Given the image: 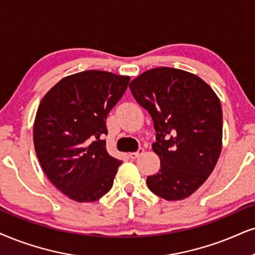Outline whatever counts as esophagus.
Wrapping results in <instances>:
<instances>
[{
    "instance_id": "34e87169",
    "label": "esophagus",
    "mask_w": 255,
    "mask_h": 255,
    "mask_svg": "<svg viewBox=\"0 0 255 255\" xmlns=\"http://www.w3.org/2000/svg\"><path fill=\"white\" fill-rule=\"evenodd\" d=\"M143 152H144L143 147H139V149H138L136 152H130V153H128V156H130L132 159H134V158H137V157L139 156V155H142Z\"/></svg>"
}]
</instances>
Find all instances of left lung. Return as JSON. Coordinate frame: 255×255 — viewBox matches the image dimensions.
<instances>
[{"instance_id":"obj_1","label":"left lung","mask_w":255,"mask_h":255,"mask_svg":"<svg viewBox=\"0 0 255 255\" xmlns=\"http://www.w3.org/2000/svg\"><path fill=\"white\" fill-rule=\"evenodd\" d=\"M128 87L156 130L152 149L161 168L147 176V187L168 201L190 196L212 174L221 153L219 98L197 75L171 67L144 72Z\"/></svg>"}]
</instances>
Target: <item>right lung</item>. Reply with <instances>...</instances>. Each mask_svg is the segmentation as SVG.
Instances as JSON below:
<instances>
[{"instance_id": "add662e5", "label": "right lung", "mask_w": 255, "mask_h": 255, "mask_svg": "<svg viewBox=\"0 0 255 255\" xmlns=\"http://www.w3.org/2000/svg\"><path fill=\"white\" fill-rule=\"evenodd\" d=\"M130 78L85 71L59 81L43 97L34 146L48 180L77 202H94L112 188L122 161L110 156L106 118Z\"/></svg>"}]
</instances>
